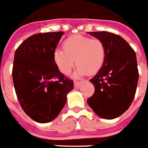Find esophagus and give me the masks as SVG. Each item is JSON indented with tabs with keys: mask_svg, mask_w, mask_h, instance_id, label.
I'll return each mask as SVG.
<instances>
[{
	"mask_svg": "<svg viewBox=\"0 0 148 148\" xmlns=\"http://www.w3.org/2000/svg\"><path fill=\"white\" fill-rule=\"evenodd\" d=\"M81 82H74V85H75V88H79L80 85H81Z\"/></svg>",
	"mask_w": 148,
	"mask_h": 148,
	"instance_id": "34e87169",
	"label": "esophagus"
}]
</instances>
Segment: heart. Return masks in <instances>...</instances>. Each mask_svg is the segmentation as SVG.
Masks as SVG:
<instances>
[{"instance_id":"heart-1","label":"heart","mask_w":148,"mask_h":148,"mask_svg":"<svg viewBox=\"0 0 148 148\" xmlns=\"http://www.w3.org/2000/svg\"><path fill=\"white\" fill-rule=\"evenodd\" d=\"M105 57V46L101 40L81 35L68 38L63 43V49L57 48L53 53L58 69L65 75L71 72L75 60L78 65L75 73L76 77L97 73L103 66Z\"/></svg>"}]
</instances>
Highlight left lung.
Returning a JSON list of instances; mask_svg holds the SVG:
<instances>
[{"label":"left lung","instance_id":"left-lung-1","mask_svg":"<svg viewBox=\"0 0 148 148\" xmlns=\"http://www.w3.org/2000/svg\"><path fill=\"white\" fill-rule=\"evenodd\" d=\"M101 40L106 50L103 66L89 80L95 93L87 103L98 116L113 119L129 109L135 97L138 82L137 58L125 39L108 32H91Z\"/></svg>","mask_w":148,"mask_h":148}]
</instances>
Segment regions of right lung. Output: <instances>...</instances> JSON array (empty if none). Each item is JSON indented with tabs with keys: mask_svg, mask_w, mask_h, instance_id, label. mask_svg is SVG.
<instances>
[{
	"mask_svg": "<svg viewBox=\"0 0 148 148\" xmlns=\"http://www.w3.org/2000/svg\"><path fill=\"white\" fill-rule=\"evenodd\" d=\"M63 32L38 33L16 50L13 81L19 104L31 119L49 123L59 115L73 89V81L60 73L53 53Z\"/></svg>",
	"mask_w": 148,
	"mask_h": 148,
	"instance_id": "add662e5",
	"label": "right lung"
}]
</instances>
